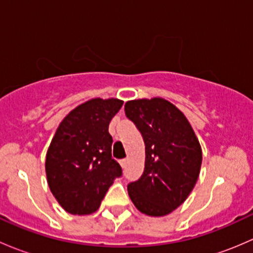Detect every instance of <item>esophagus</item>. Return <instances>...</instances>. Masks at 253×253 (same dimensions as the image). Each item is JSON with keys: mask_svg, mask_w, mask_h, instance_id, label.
<instances>
[{"mask_svg": "<svg viewBox=\"0 0 253 253\" xmlns=\"http://www.w3.org/2000/svg\"><path fill=\"white\" fill-rule=\"evenodd\" d=\"M119 163H121L122 168H126V165H127V160H126V158H124V160H121V162H119Z\"/></svg>", "mask_w": 253, "mask_h": 253, "instance_id": "34e87169", "label": "esophagus"}]
</instances>
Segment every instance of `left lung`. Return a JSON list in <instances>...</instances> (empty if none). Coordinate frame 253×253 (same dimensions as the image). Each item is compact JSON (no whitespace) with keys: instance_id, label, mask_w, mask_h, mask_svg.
I'll return each mask as SVG.
<instances>
[{"instance_id":"8db88e82","label":"left lung","mask_w":253,"mask_h":253,"mask_svg":"<svg viewBox=\"0 0 253 253\" xmlns=\"http://www.w3.org/2000/svg\"><path fill=\"white\" fill-rule=\"evenodd\" d=\"M126 116L145 141L141 178L127 185L135 207L151 217H163L183 205L194 189L202 163L199 139L185 114L162 97L126 103Z\"/></svg>"}]
</instances>
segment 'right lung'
Returning a JSON list of instances; mask_svg holds the SVG:
<instances>
[{
    "instance_id": "right-lung-1",
    "label": "right lung",
    "mask_w": 253,
    "mask_h": 253,
    "mask_svg": "<svg viewBox=\"0 0 253 253\" xmlns=\"http://www.w3.org/2000/svg\"><path fill=\"white\" fill-rule=\"evenodd\" d=\"M123 101L91 98L70 111L57 127L46 153V176L66 212L91 214L100 207L122 168L112 158L109 122Z\"/></svg>"
}]
</instances>
